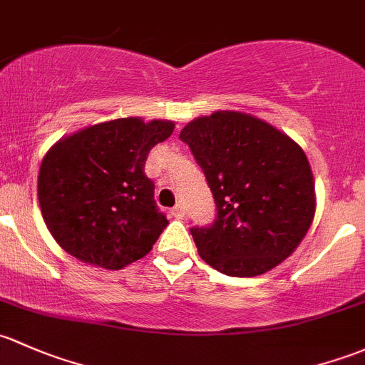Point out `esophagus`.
Segmentation results:
<instances>
[{
	"label": "esophagus",
	"mask_w": 365,
	"mask_h": 365,
	"mask_svg": "<svg viewBox=\"0 0 365 365\" xmlns=\"http://www.w3.org/2000/svg\"><path fill=\"white\" fill-rule=\"evenodd\" d=\"M171 215L175 218H183V217H185V210H183V206L178 202V205H175L171 208Z\"/></svg>",
	"instance_id": "34e87169"
}]
</instances>
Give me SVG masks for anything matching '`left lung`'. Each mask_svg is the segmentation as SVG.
I'll use <instances>...</instances> for the list:
<instances>
[{"mask_svg": "<svg viewBox=\"0 0 365 365\" xmlns=\"http://www.w3.org/2000/svg\"><path fill=\"white\" fill-rule=\"evenodd\" d=\"M180 140L215 199L212 224L190 227L205 262L245 278L285 260L314 215L313 175L302 148L267 122L237 112L195 118Z\"/></svg>", "mask_w": 365, "mask_h": 365, "instance_id": "8db88e82", "label": "left lung"}]
</instances>
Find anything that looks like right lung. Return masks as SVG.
<instances>
[{
    "label": "right lung",
    "instance_id": "obj_1",
    "mask_svg": "<svg viewBox=\"0 0 365 365\" xmlns=\"http://www.w3.org/2000/svg\"><path fill=\"white\" fill-rule=\"evenodd\" d=\"M170 120L117 118L56 143L38 175V201L53 240L82 262L120 269L152 250L170 224L145 175Z\"/></svg>",
    "mask_w": 365,
    "mask_h": 365
}]
</instances>
